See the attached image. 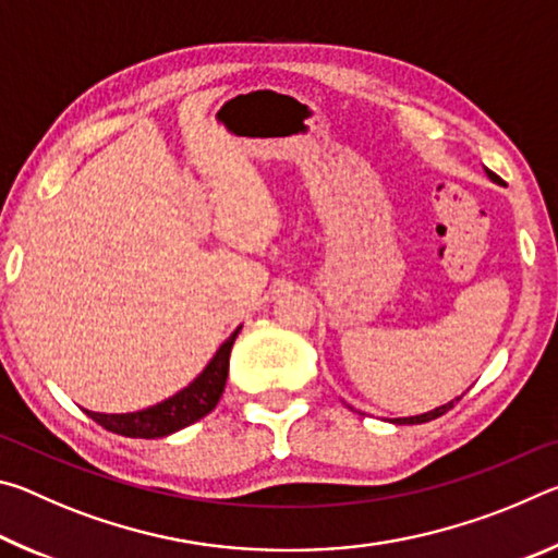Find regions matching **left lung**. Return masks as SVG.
<instances>
[{
	"mask_svg": "<svg viewBox=\"0 0 558 558\" xmlns=\"http://www.w3.org/2000/svg\"><path fill=\"white\" fill-rule=\"evenodd\" d=\"M489 174V179H495V182H499L497 179V174H493V172H487ZM458 401V399H456ZM456 401H450V403H446V405H440V409H436V411H428V413H423V415H411V418H396L393 423H399V426H413V423H428V421H433V418H438V415H442V413H448L452 405H456Z\"/></svg>",
	"mask_w": 558,
	"mask_h": 558,
	"instance_id": "8db88e82",
	"label": "left lung"
}]
</instances>
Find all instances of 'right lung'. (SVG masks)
Segmentation results:
<instances>
[{"label":"right lung","instance_id":"add662e5","mask_svg":"<svg viewBox=\"0 0 558 558\" xmlns=\"http://www.w3.org/2000/svg\"><path fill=\"white\" fill-rule=\"evenodd\" d=\"M239 329L219 347L209 366L186 389L174 393L172 399L135 413H86L106 430L125 438H165L169 433L192 426L194 421L211 413L221 399L226 376H229L231 347L239 337Z\"/></svg>","mask_w":558,"mask_h":558}]
</instances>
